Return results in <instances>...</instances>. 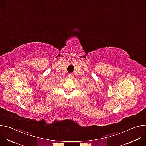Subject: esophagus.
<instances>
[{
  "instance_id": "esophagus-1",
  "label": "esophagus",
  "mask_w": 146,
  "mask_h": 146,
  "mask_svg": "<svg viewBox=\"0 0 146 146\" xmlns=\"http://www.w3.org/2000/svg\"><path fill=\"white\" fill-rule=\"evenodd\" d=\"M68 77H69V78H73L74 76H73V74L70 73V74H69Z\"/></svg>"
}]
</instances>
